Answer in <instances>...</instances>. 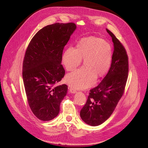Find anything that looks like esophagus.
<instances>
[{"label": "esophagus", "instance_id": "1", "mask_svg": "<svg viewBox=\"0 0 148 148\" xmlns=\"http://www.w3.org/2000/svg\"><path fill=\"white\" fill-rule=\"evenodd\" d=\"M69 88V90H70V91L71 93H73V94L75 93V92H77L76 90L74 89V88H72V87H70Z\"/></svg>", "mask_w": 148, "mask_h": 148}]
</instances>
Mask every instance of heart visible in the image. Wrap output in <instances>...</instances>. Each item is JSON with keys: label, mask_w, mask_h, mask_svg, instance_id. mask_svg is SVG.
<instances>
[{"label": "heart", "mask_w": 148, "mask_h": 148, "mask_svg": "<svg viewBox=\"0 0 148 148\" xmlns=\"http://www.w3.org/2000/svg\"><path fill=\"white\" fill-rule=\"evenodd\" d=\"M112 49L106 40L90 37L80 40L77 49L69 47L62 57L68 71H73L83 59L84 67L66 77L69 85L77 89H85L91 86L95 78L103 76L108 71L112 61Z\"/></svg>", "instance_id": "1"}]
</instances>
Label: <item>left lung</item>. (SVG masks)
<instances>
[{
  "label": "left lung",
  "mask_w": 148,
  "mask_h": 148,
  "mask_svg": "<svg viewBox=\"0 0 148 148\" xmlns=\"http://www.w3.org/2000/svg\"><path fill=\"white\" fill-rule=\"evenodd\" d=\"M106 30L114 43L111 67L99 85L90 90L87 102L80 111L83 121L94 126L102 124L112 115L124 93L128 76L126 51L115 36Z\"/></svg>",
  "instance_id": "8db88e82"
}]
</instances>
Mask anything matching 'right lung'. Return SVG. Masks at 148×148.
<instances>
[{
  "instance_id": "1",
  "label": "right lung",
  "mask_w": 148,
  "mask_h": 148,
  "mask_svg": "<svg viewBox=\"0 0 148 148\" xmlns=\"http://www.w3.org/2000/svg\"><path fill=\"white\" fill-rule=\"evenodd\" d=\"M76 29L74 23H56L40 30L26 49L22 75L29 107L39 119L48 121L60 112L66 84L57 86L65 75L62 51Z\"/></svg>"
}]
</instances>
